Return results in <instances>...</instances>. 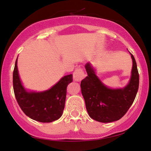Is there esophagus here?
Instances as JSON below:
<instances>
[{"mask_svg": "<svg viewBox=\"0 0 151 151\" xmlns=\"http://www.w3.org/2000/svg\"><path fill=\"white\" fill-rule=\"evenodd\" d=\"M85 77L84 70L82 68L78 67L73 72V79L75 81H81L83 78Z\"/></svg>", "mask_w": 151, "mask_h": 151, "instance_id": "obj_1", "label": "esophagus"}]
</instances>
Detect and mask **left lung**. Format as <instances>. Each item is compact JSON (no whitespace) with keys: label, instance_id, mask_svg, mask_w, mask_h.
Listing matches in <instances>:
<instances>
[{"label":"left lung","instance_id":"left-lung-1","mask_svg":"<svg viewBox=\"0 0 151 151\" xmlns=\"http://www.w3.org/2000/svg\"><path fill=\"white\" fill-rule=\"evenodd\" d=\"M133 68L129 84L124 88L111 89L103 84L95 74L89 64L85 69L87 76L82 80V94L86 111L95 120L103 123L119 120L133 104L139 88V73L135 59L132 53Z\"/></svg>","mask_w":151,"mask_h":151}]
</instances>
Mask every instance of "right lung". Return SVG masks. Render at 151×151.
I'll return each mask as SVG.
<instances>
[{"instance_id":"obj_1","label":"right lung","mask_w":151,"mask_h":151,"mask_svg":"<svg viewBox=\"0 0 151 151\" xmlns=\"http://www.w3.org/2000/svg\"><path fill=\"white\" fill-rule=\"evenodd\" d=\"M73 75L64 76L52 88L44 92L29 93L22 86L18 76L17 59L13 72L14 95L24 114L40 122H51L62 116L65 109L67 88Z\"/></svg>"}]
</instances>
